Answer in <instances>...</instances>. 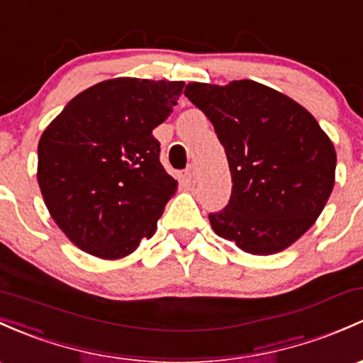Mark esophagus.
I'll return each mask as SVG.
<instances>
[{"mask_svg":"<svg viewBox=\"0 0 363 363\" xmlns=\"http://www.w3.org/2000/svg\"><path fill=\"white\" fill-rule=\"evenodd\" d=\"M184 177L189 184H194V181H196V170H194V165L188 167V170L184 172Z\"/></svg>","mask_w":363,"mask_h":363,"instance_id":"1","label":"esophagus"}]
</instances>
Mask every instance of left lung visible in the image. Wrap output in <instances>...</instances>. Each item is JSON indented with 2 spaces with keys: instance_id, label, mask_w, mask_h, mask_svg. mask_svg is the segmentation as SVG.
Masks as SVG:
<instances>
[{
  "instance_id": "left-lung-1",
  "label": "left lung",
  "mask_w": 363,
  "mask_h": 363,
  "mask_svg": "<svg viewBox=\"0 0 363 363\" xmlns=\"http://www.w3.org/2000/svg\"><path fill=\"white\" fill-rule=\"evenodd\" d=\"M184 95L212 121L230 163V203L208 216L212 230L254 255L291 247L333 193V140L303 106L252 79L193 82Z\"/></svg>"
}]
</instances>
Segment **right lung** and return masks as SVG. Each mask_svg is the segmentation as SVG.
<instances>
[{
	"label": "right lung",
	"mask_w": 363,
	"mask_h": 363,
	"mask_svg": "<svg viewBox=\"0 0 363 363\" xmlns=\"http://www.w3.org/2000/svg\"><path fill=\"white\" fill-rule=\"evenodd\" d=\"M182 89L184 82L106 79L76 95L41 133L38 184L78 249L114 261L155 235L177 181L160 163L152 130Z\"/></svg>",
	"instance_id": "obj_1"
}]
</instances>
